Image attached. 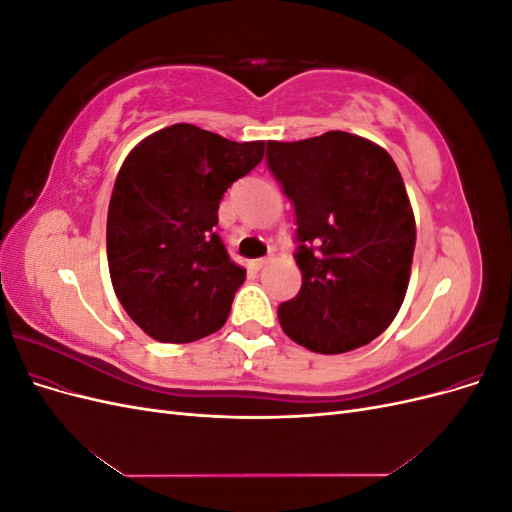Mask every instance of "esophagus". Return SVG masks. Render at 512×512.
<instances>
[{"label": "esophagus", "mask_w": 512, "mask_h": 512, "mask_svg": "<svg viewBox=\"0 0 512 512\" xmlns=\"http://www.w3.org/2000/svg\"><path fill=\"white\" fill-rule=\"evenodd\" d=\"M269 260H271V258H256V260H252V262H250V267H252L254 271H258V269H262V267H265Z\"/></svg>", "instance_id": "1"}]
</instances>
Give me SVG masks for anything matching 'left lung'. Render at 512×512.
Masks as SVG:
<instances>
[{
    "label": "left lung",
    "instance_id": "left-lung-1",
    "mask_svg": "<svg viewBox=\"0 0 512 512\" xmlns=\"http://www.w3.org/2000/svg\"><path fill=\"white\" fill-rule=\"evenodd\" d=\"M267 166L297 218V297L277 307L284 333L320 354L376 339L404 303L416 226L397 164L348 132L267 143Z\"/></svg>",
    "mask_w": 512,
    "mask_h": 512
}]
</instances>
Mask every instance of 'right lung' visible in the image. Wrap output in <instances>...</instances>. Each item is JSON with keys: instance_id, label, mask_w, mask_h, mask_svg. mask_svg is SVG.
<instances>
[{"instance_id": "obj_1", "label": "right lung", "mask_w": 512, "mask_h": 512, "mask_svg": "<svg viewBox=\"0 0 512 512\" xmlns=\"http://www.w3.org/2000/svg\"><path fill=\"white\" fill-rule=\"evenodd\" d=\"M262 156V141L175 123L123 162L108 205V271L123 309L158 342L188 344L224 327L245 269L213 226L224 192Z\"/></svg>"}]
</instances>
